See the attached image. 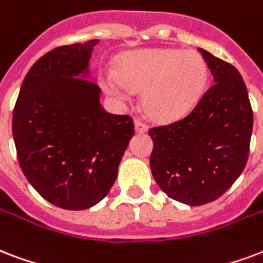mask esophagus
<instances>
[{
	"instance_id": "34e87169",
	"label": "esophagus",
	"mask_w": 263,
	"mask_h": 263,
	"mask_svg": "<svg viewBox=\"0 0 263 263\" xmlns=\"http://www.w3.org/2000/svg\"><path fill=\"white\" fill-rule=\"evenodd\" d=\"M134 125H135V132H136V134H143V132L147 131V125L142 123L140 120H135V123H134Z\"/></svg>"
}]
</instances>
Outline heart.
I'll list each match as a JSON object with an SVG mask.
<instances>
[{"label":"heart","mask_w":263,"mask_h":263,"mask_svg":"<svg viewBox=\"0 0 263 263\" xmlns=\"http://www.w3.org/2000/svg\"><path fill=\"white\" fill-rule=\"evenodd\" d=\"M114 76L105 80L109 95L128 102L131 91H142L146 114L158 123L185 117L203 95L208 67L198 52L146 48L117 60Z\"/></svg>","instance_id":"b5f03b06"}]
</instances>
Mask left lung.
<instances>
[{"instance_id": "left-lung-1", "label": "left lung", "mask_w": 263, "mask_h": 263, "mask_svg": "<svg viewBox=\"0 0 263 263\" xmlns=\"http://www.w3.org/2000/svg\"><path fill=\"white\" fill-rule=\"evenodd\" d=\"M214 84L185 118L152 128L150 168L160 189L187 205L219 198L247 164L252 110L237 69L198 48Z\"/></svg>"}]
</instances>
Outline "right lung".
<instances>
[{"label":"right lung","instance_id":"1","mask_svg":"<svg viewBox=\"0 0 263 263\" xmlns=\"http://www.w3.org/2000/svg\"><path fill=\"white\" fill-rule=\"evenodd\" d=\"M99 40L52 49L31 66L16 100L12 134L20 168L47 201L81 211L107 196L134 136L129 116L107 113L89 81Z\"/></svg>","mask_w":263,"mask_h":263}]
</instances>
